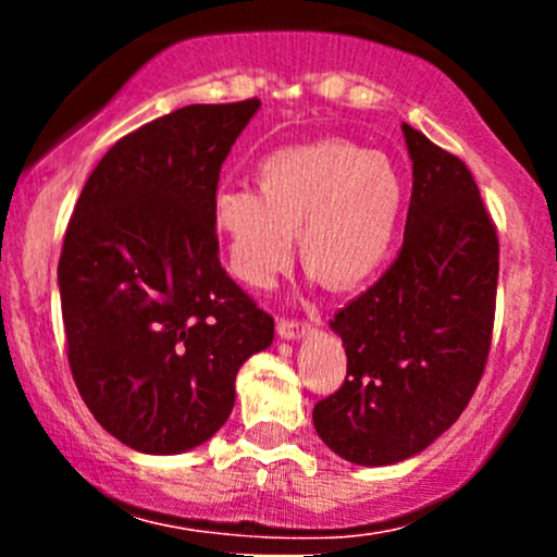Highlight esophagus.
I'll return each instance as SVG.
<instances>
[{"label": "esophagus", "mask_w": 557, "mask_h": 557, "mask_svg": "<svg viewBox=\"0 0 557 557\" xmlns=\"http://www.w3.org/2000/svg\"><path fill=\"white\" fill-rule=\"evenodd\" d=\"M309 330L311 324L304 322V319H277V335L285 337V341H298V337H304Z\"/></svg>", "instance_id": "1"}]
</instances>
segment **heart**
Listing matches in <instances>:
<instances>
[{"label": "heart", "mask_w": 557, "mask_h": 557, "mask_svg": "<svg viewBox=\"0 0 557 557\" xmlns=\"http://www.w3.org/2000/svg\"><path fill=\"white\" fill-rule=\"evenodd\" d=\"M259 190L222 188L212 220L230 272L264 290L300 259L327 287L350 290L385 267L398 235L403 181L382 151L350 140L277 149L259 164Z\"/></svg>", "instance_id": "b5f03b06"}]
</instances>
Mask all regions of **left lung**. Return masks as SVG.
I'll return each mask as SVG.
<instances>
[{
	"label": "left lung",
	"mask_w": 557,
	"mask_h": 557,
	"mask_svg": "<svg viewBox=\"0 0 557 557\" xmlns=\"http://www.w3.org/2000/svg\"><path fill=\"white\" fill-rule=\"evenodd\" d=\"M413 194L387 272L335 314L348 374L317 434L359 466L417 456L456 424L487 367L500 243L469 168L403 123Z\"/></svg>",
	"instance_id": "obj_1"
}]
</instances>
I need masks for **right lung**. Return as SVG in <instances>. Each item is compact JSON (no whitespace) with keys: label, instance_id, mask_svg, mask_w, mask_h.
Listing matches in <instances>:
<instances>
[{"label":"right lung","instance_id":"1","mask_svg":"<svg viewBox=\"0 0 557 557\" xmlns=\"http://www.w3.org/2000/svg\"><path fill=\"white\" fill-rule=\"evenodd\" d=\"M259 104H190L127 133L67 222L57 280L70 372L133 450L207 443L243 361L274 337V319L222 270L212 220L222 162Z\"/></svg>","mask_w":557,"mask_h":557}]
</instances>
